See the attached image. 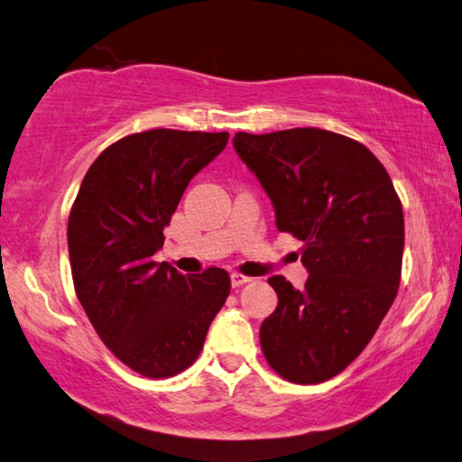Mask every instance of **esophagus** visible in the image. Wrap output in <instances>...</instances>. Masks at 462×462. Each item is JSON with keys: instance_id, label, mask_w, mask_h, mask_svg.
Segmentation results:
<instances>
[{"instance_id": "esophagus-1", "label": "esophagus", "mask_w": 462, "mask_h": 462, "mask_svg": "<svg viewBox=\"0 0 462 462\" xmlns=\"http://www.w3.org/2000/svg\"><path fill=\"white\" fill-rule=\"evenodd\" d=\"M230 281H232V287H242V285H246V283H248L250 277L242 275V273H232V275H230Z\"/></svg>"}]
</instances>
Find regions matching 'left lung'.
Instances as JSON below:
<instances>
[{"label":"left lung","mask_w":462,"mask_h":462,"mask_svg":"<svg viewBox=\"0 0 462 462\" xmlns=\"http://www.w3.org/2000/svg\"><path fill=\"white\" fill-rule=\"evenodd\" d=\"M234 148L275 206L277 228L303 242V289L275 275L277 310L261 348L281 377L316 385L363 353L402 281L403 209L365 144L319 128L238 132Z\"/></svg>","instance_id":"left-lung-1"}]
</instances>
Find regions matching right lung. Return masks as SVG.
Segmentation results:
<instances>
[{
	"instance_id": "right-lung-1",
	"label": "right lung",
	"mask_w": 462,
	"mask_h": 462,
	"mask_svg": "<svg viewBox=\"0 0 462 462\" xmlns=\"http://www.w3.org/2000/svg\"><path fill=\"white\" fill-rule=\"evenodd\" d=\"M228 132L154 128L124 136L83 177L69 214L75 293L101 342L148 379L191 366L226 297L230 275H181L152 261L195 173L228 144Z\"/></svg>"
}]
</instances>
